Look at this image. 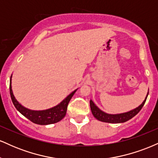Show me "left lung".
Listing matches in <instances>:
<instances>
[{
  "label": "left lung",
  "mask_w": 158,
  "mask_h": 158,
  "mask_svg": "<svg viewBox=\"0 0 158 158\" xmlns=\"http://www.w3.org/2000/svg\"><path fill=\"white\" fill-rule=\"evenodd\" d=\"M148 94V91L147 94H146V97L145 98V99L143 100V102L141 103L138 107L135 108V109H132L129 111L125 112V113H121V114H108L106 112L102 111V110L99 109L98 107L96 106V104L93 102L92 99L90 100V110H91L92 114H93L94 117L98 120L101 121V122H105V123H125L126 121L131 119L132 117H134L136 114L139 113V110H141V108H143V106H144L145 102H146V99H147Z\"/></svg>",
  "instance_id": "8db88e82"
}]
</instances>
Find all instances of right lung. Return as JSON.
Listing matches in <instances>:
<instances>
[{"label": "right lung", "instance_id": "1", "mask_svg": "<svg viewBox=\"0 0 158 158\" xmlns=\"http://www.w3.org/2000/svg\"><path fill=\"white\" fill-rule=\"evenodd\" d=\"M77 90V89L73 90V91L69 94L65 99H63L59 104L52 107V108L41 110H31L29 109V108H25L24 106H23L22 105H21V103H19V101L15 99L12 89V76H11L10 78V91L11 99H12V103H13L14 106H15L16 109L19 110L22 115L24 116L26 118L30 119L31 122L38 125L53 124V123L59 122V121L64 118L65 115H66L68 103Z\"/></svg>", "mask_w": 158, "mask_h": 158}]
</instances>
